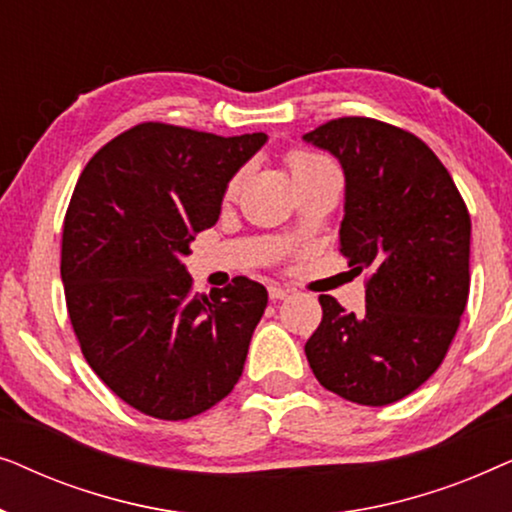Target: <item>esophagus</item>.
<instances>
[{"label": "esophagus", "mask_w": 512, "mask_h": 512, "mask_svg": "<svg viewBox=\"0 0 512 512\" xmlns=\"http://www.w3.org/2000/svg\"><path fill=\"white\" fill-rule=\"evenodd\" d=\"M268 296H270L272 303H275V300H284L286 296H289V291L275 284V286H268Z\"/></svg>", "instance_id": "34e87169"}]
</instances>
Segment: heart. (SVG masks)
I'll return each instance as SVG.
<instances>
[{"label":"heart","mask_w":512,"mask_h":512,"mask_svg":"<svg viewBox=\"0 0 512 512\" xmlns=\"http://www.w3.org/2000/svg\"><path fill=\"white\" fill-rule=\"evenodd\" d=\"M324 163H328L326 158L314 156V153H310V151H291L289 153V167H291L293 177H298V174H303V172H310V170H314V167H319ZM237 188H240V174H235V177L228 181V186H226L228 198H233V195L237 193Z\"/></svg>","instance_id":"heart-1"}]
</instances>
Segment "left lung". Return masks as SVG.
Here are the masks:
<instances>
[{
    "label": "left lung",
    "mask_w": 512,
    "mask_h": 512,
    "mask_svg": "<svg viewBox=\"0 0 512 512\" xmlns=\"http://www.w3.org/2000/svg\"><path fill=\"white\" fill-rule=\"evenodd\" d=\"M305 142L328 149L347 179L340 254L366 270V312L319 296L305 354L321 387L389 405L443 363L468 300L471 214L436 153L412 132L368 116L333 118Z\"/></svg>",
    "instance_id": "left-lung-1"
}]
</instances>
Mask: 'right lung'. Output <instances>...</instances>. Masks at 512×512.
Listing matches in <instances>:
<instances>
[{"label":"right lung","mask_w":512,"mask_h":512,"mask_svg":"<svg viewBox=\"0 0 512 512\" xmlns=\"http://www.w3.org/2000/svg\"><path fill=\"white\" fill-rule=\"evenodd\" d=\"M265 139L139 123L76 181L60 258L69 321L88 366L144 415L195 417L240 380L268 291L235 277L193 293L181 256L214 226L230 177Z\"/></svg>","instance_id":"1"}]
</instances>
